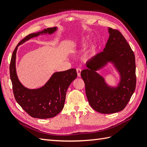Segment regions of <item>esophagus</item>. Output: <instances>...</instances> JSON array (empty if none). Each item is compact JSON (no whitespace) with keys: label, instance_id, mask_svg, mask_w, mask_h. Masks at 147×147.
I'll use <instances>...</instances> for the list:
<instances>
[{"label":"esophagus","instance_id":"34e87169","mask_svg":"<svg viewBox=\"0 0 147 147\" xmlns=\"http://www.w3.org/2000/svg\"><path fill=\"white\" fill-rule=\"evenodd\" d=\"M76 70H77V73L78 77H80V75H81V71H82V70H81L80 68H77Z\"/></svg>","mask_w":147,"mask_h":147}]
</instances>
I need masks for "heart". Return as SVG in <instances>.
Segmentation results:
<instances>
[{
    "instance_id": "heart-1",
    "label": "heart",
    "mask_w": 147,
    "mask_h": 147,
    "mask_svg": "<svg viewBox=\"0 0 147 147\" xmlns=\"http://www.w3.org/2000/svg\"><path fill=\"white\" fill-rule=\"evenodd\" d=\"M86 40L85 39H82V42H80V47L78 48H83L84 47V46H85L86 45Z\"/></svg>"
}]
</instances>
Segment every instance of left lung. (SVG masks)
<instances>
[{
  "instance_id": "left-lung-1",
  "label": "left lung",
  "mask_w": 147,
  "mask_h": 147,
  "mask_svg": "<svg viewBox=\"0 0 147 147\" xmlns=\"http://www.w3.org/2000/svg\"><path fill=\"white\" fill-rule=\"evenodd\" d=\"M110 34L105 48L88 61L86 69L81 72L85 84L89 104L99 113H117L126 107L136 86L134 53L119 30L109 28ZM108 62H112L120 75L117 87L109 86L96 72Z\"/></svg>"
}]
</instances>
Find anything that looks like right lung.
I'll return each instance as SVG.
<instances>
[{"instance_id": "add662e5", "label": "right lung", "mask_w": 147, "mask_h": 147, "mask_svg": "<svg viewBox=\"0 0 147 147\" xmlns=\"http://www.w3.org/2000/svg\"><path fill=\"white\" fill-rule=\"evenodd\" d=\"M56 30V27L50 28L29 34L18 44L11 56L10 75L15 98L22 109L33 118H50L60 113L64 108L67 90L77 78V74L75 69L55 72L43 86L30 90L21 83L17 76L15 64L18 47L33 37L43 34H52Z\"/></svg>"}]
</instances>
